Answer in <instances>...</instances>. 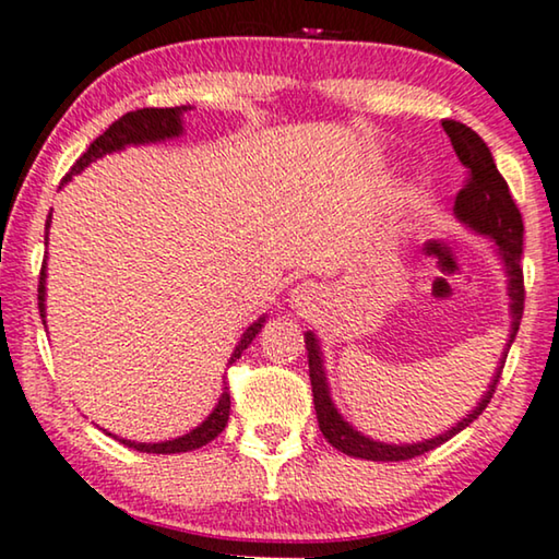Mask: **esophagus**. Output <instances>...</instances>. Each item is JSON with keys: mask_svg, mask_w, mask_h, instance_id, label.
<instances>
[{"mask_svg": "<svg viewBox=\"0 0 559 559\" xmlns=\"http://www.w3.org/2000/svg\"><path fill=\"white\" fill-rule=\"evenodd\" d=\"M289 299H293L295 307H310L314 299H318V289L310 282H305V285H297L293 293H289Z\"/></svg>", "mask_w": 559, "mask_h": 559, "instance_id": "obj_1", "label": "esophagus"}]
</instances>
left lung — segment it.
<instances>
[{
    "label": "left lung",
    "mask_w": 559,
    "mask_h": 559,
    "mask_svg": "<svg viewBox=\"0 0 559 559\" xmlns=\"http://www.w3.org/2000/svg\"><path fill=\"white\" fill-rule=\"evenodd\" d=\"M443 131L451 139L456 156L461 164L468 168L466 186L456 193L454 201V214L459 222L472 226L474 231L484 234L497 245V254L507 272V289H509V312H512V330H509V340L501 355L499 368L487 393L481 395V401L476 403V408L466 418H461L456 426H451L449 431H443L433 439L418 441V443H383L373 441L370 436H362L360 431L347 424V420L337 414L333 399H330V388L325 378V366H322V353L320 343L314 333H305V347H307V360H310V383H312V401L314 411H318V424L325 439L333 443L337 451H343L347 456L355 459H368V461H406L416 459L426 451H433L441 443H447L451 436L472 424L474 418L481 416V411L489 406L491 395L497 391V383L501 378V368H504L507 353L512 347L516 330H520V320L524 312V277H522V237H524V224L522 214L516 209L512 193H509L507 181L501 179L497 171L491 151L487 148L479 135L464 123L456 120H441Z\"/></svg>",
    "instance_id": "1"
}]
</instances>
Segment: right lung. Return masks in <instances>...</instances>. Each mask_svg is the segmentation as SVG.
<instances>
[{"label": "right lung", "instance_id": "add662e5", "mask_svg": "<svg viewBox=\"0 0 559 559\" xmlns=\"http://www.w3.org/2000/svg\"><path fill=\"white\" fill-rule=\"evenodd\" d=\"M183 110H186V105H181V108H141V110L126 112L123 118H118L110 128H105V133L98 135V139L91 143V148H87L83 156L75 160V166L64 174L62 183H68L72 176L83 171L85 166H91L93 160L103 158L105 153L123 151L126 145L156 143V141H166V139H176V135H181L183 133V126H181ZM50 219H52V214L47 216V224H45V247H47V234H50L47 231L50 229ZM45 277H47V257L43 262V270H39V287H37L39 314H43V318H45ZM264 322L266 320L260 318L245 330V335L239 337V345L234 347L229 366L237 358H241V353L247 350L249 343H252L257 333L264 328ZM43 325H45V320H43ZM229 408H231L229 388H224V393L219 395V403H216V408L206 416V420H201L193 431L179 436V439L160 441V443H139V441H128V439H118V441L126 443L128 449L145 451V454H183V451L201 449V447H206L209 441H214L216 436L224 431L226 420H229Z\"/></svg>", "mask_w": 559, "mask_h": 559}]
</instances>
